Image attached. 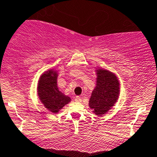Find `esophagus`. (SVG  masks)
I'll return each mask as SVG.
<instances>
[{
	"instance_id": "34e87169",
	"label": "esophagus",
	"mask_w": 157,
	"mask_h": 157,
	"mask_svg": "<svg viewBox=\"0 0 157 157\" xmlns=\"http://www.w3.org/2000/svg\"><path fill=\"white\" fill-rule=\"evenodd\" d=\"M75 101L76 102H79V103H80V102H81L82 101L81 97H75Z\"/></svg>"
}]
</instances>
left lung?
<instances>
[{
    "instance_id": "left-lung-1",
    "label": "left lung",
    "mask_w": 157,
    "mask_h": 157,
    "mask_svg": "<svg viewBox=\"0 0 157 157\" xmlns=\"http://www.w3.org/2000/svg\"><path fill=\"white\" fill-rule=\"evenodd\" d=\"M97 86L93 90L89 106L98 116L105 114L117 102L120 83L117 76L105 70L97 71Z\"/></svg>"
}]
</instances>
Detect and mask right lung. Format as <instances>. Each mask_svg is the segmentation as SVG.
<instances>
[{
    "label": "right lung",
    "mask_w": 157,
    "mask_h": 157,
    "mask_svg": "<svg viewBox=\"0 0 157 157\" xmlns=\"http://www.w3.org/2000/svg\"><path fill=\"white\" fill-rule=\"evenodd\" d=\"M57 72L53 70L45 72L38 83V96L45 107L53 113H57L71 101L69 97L63 95L57 85Z\"/></svg>",
    "instance_id": "right-lung-1"
}]
</instances>
